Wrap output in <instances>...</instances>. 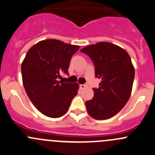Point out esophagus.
Instances as JSON below:
<instances>
[{
  "label": "esophagus",
  "mask_w": 155,
  "mask_h": 155,
  "mask_svg": "<svg viewBox=\"0 0 155 155\" xmlns=\"http://www.w3.org/2000/svg\"><path fill=\"white\" fill-rule=\"evenodd\" d=\"M86 87H87V84H80V87H81V89H84V88H85Z\"/></svg>",
  "instance_id": "1"
}]
</instances>
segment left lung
<instances>
[{
	"mask_svg": "<svg viewBox=\"0 0 155 155\" xmlns=\"http://www.w3.org/2000/svg\"><path fill=\"white\" fill-rule=\"evenodd\" d=\"M91 58L95 76L100 79L94 96L86 101L87 113L98 120L116 115L128 102L132 90L134 68L124 49L109 42H99L80 50Z\"/></svg>",
	"mask_w": 155,
	"mask_h": 155,
	"instance_id": "1",
	"label": "left lung"
}]
</instances>
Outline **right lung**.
Returning a JSON list of instances; mask_svg holds the SVG:
<instances>
[{
    "label": "right lung",
    "mask_w": 155,
    "mask_h": 155,
    "mask_svg": "<svg viewBox=\"0 0 155 155\" xmlns=\"http://www.w3.org/2000/svg\"><path fill=\"white\" fill-rule=\"evenodd\" d=\"M79 46L56 39L41 41L28 50L21 64L23 84L35 107L45 116L58 118L66 114L78 83L58 81L68 74L71 57Z\"/></svg>",
    "instance_id": "right-lung-1"
}]
</instances>
